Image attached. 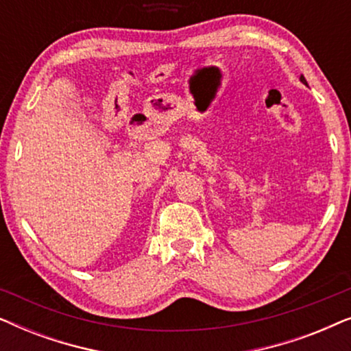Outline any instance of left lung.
Here are the masks:
<instances>
[{
	"mask_svg": "<svg viewBox=\"0 0 351 351\" xmlns=\"http://www.w3.org/2000/svg\"><path fill=\"white\" fill-rule=\"evenodd\" d=\"M300 81H302V83H304V84H306V80L304 78V75H302V76H300Z\"/></svg>",
	"mask_w": 351,
	"mask_h": 351,
	"instance_id": "left-lung-1",
	"label": "left lung"
}]
</instances>
